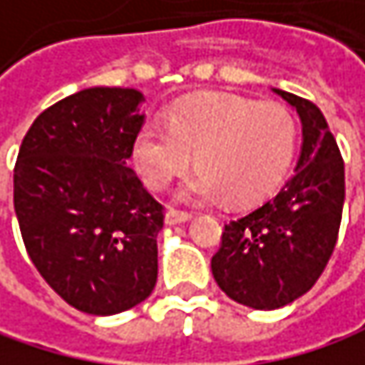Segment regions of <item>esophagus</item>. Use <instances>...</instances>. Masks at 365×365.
<instances>
[{"label":"esophagus","mask_w":365,"mask_h":365,"mask_svg":"<svg viewBox=\"0 0 365 365\" xmlns=\"http://www.w3.org/2000/svg\"><path fill=\"white\" fill-rule=\"evenodd\" d=\"M190 218H192V214H188V212H179V210H168L166 216H164L166 225H181V222H188Z\"/></svg>","instance_id":"obj_1"}]
</instances>
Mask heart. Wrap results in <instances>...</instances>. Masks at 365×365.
Here are the masks:
<instances>
[{"instance_id":"b5f03b06","label":"heart","mask_w":365,"mask_h":365,"mask_svg":"<svg viewBox=\"0 0 365 365\" xmlns=\"http://www.w3.org/2000/svg\"><path fill=\"white\" fill-rule=\"evenodd\" d=\"M295 115L278 102H257L233 93H197L166 110V128L143 125L132 143V160L153 190H164L188 168L177 199L248 207L272 197L297 153Z\"/></svg>"}]
</instances>
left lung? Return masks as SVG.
Returning a JSON list of instances; mask_svg holds the SVG:
<instances>
[{
  "instance_id": "8db88e82",
  "label": "left lung",
  "mask_w": 365,
  "mask_h": 365,
  "mask_svg": "<svg viewBox=\"0 0 365 365\" xmlns=\"http://www.w3.org/2000/svg\"><path fill=\"white\" fill-rule=\"evenodd\" d=\"M302 119V155L280 192L225 225L212 257L218 287L257 310L282 308L308 293L327 267L344 205V162L319 110L306 98L274 89Z\"/></svg>"
}]
</instances>
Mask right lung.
<instances>
[{
  "mask_svg": "<svg viewBox=\"0 0 365 365\" xmlns=\"http://www.w3.org/2000/svg\"><path fill=\"white\" fill-rule=\"evenodd\" d=\"M143 93L89 87L42 110L14 164V212L27 255L72 308L108 317L158 280L164 207L128 166Z\"/></svg>",
  "mask_w": 365,
  "mask_h": 365,
  "instance_id": "1",
  "label": "right lung"
}]
</instances>
